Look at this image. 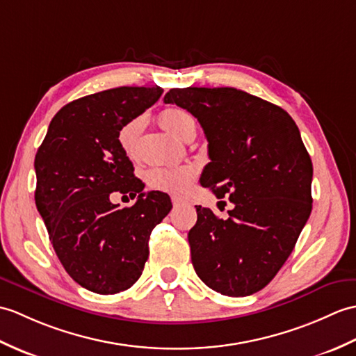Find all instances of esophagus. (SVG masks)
Returning <instances> with one entry per match:
<instances>
[{
  "label": "esophagus",
  "instance_id": "esophagus-1",
  "mask_svg": "<svg viewBox=\"0 0 356 356\" xmlns=\"http://www.w3.org/2000/svg\"><path fill=\"white\" fill-rule=\"evenodd\" d=\"M172 204H173V207H181V205H183V201L181 200H178V198H172Z\"/></svg>",
  "mask_w": 356,
  "mask_h": 356
}]
</instances>
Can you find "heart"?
<instances>
[{
    "label": "heart",
    "mask_w": 356,
    "mask_h": 356,
    "mask_svg": "<svg viewBox=\"0 0 356 356\" xmlns=\"http://www.w3.org/2000/svg\"><path fill=\"white\" fill-rule=\"evenodd\" d=\"M161 122L177 137L187 138L196 132L195 118L181 108H169L161 113ZM140 134V118H134L126 123L118 132V143L123 151L132 155ZM195 172L188 168H151L146 172V183L155 191L168 192L173 195H184L192 188Z\"/></svg>",
    "instance_id": "obj_1"
}]
</instances>
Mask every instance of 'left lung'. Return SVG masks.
I'll return each mask as SVG.
<instances>
[{
	"instance_id": "obj_1",
	"label": "left lung",
	"mask_w": 356,
	"mask_h": 356,
	"mask_svg": "<svg viewBox=\"0 0 356 356\" xmlns=\"http://www.w3.org/2000/svg\"><path fill=\"white\" fill-rule=\"evenodd\" d=\"M164 104L198 118L210 156L201 184L234 204L228 219L196 205L195 271L224 296L254 294L286 262L312 210V161L297 124L285 109L236 88H172Z\"/></svg>"
}]
</instances>
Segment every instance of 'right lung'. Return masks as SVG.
Instances as JSON below:
<instances>
[{
	"label": "right lung",
	"mask_w": 356,
	"mask_h": 356,
	"mask_svg": "<svg viewBox=\"0 0 356 356\" xmlns=\"http://www.w3.org/2000/svg\"><path fill=\"white\" fill-rule=\"evenodd\" d=\"M161 94L160 86H120L70 102L35 156V201L53 248L70 277L96 294H117L140 279L149 236L172 209L164 193L143 192L118 143L123 126ZM113 191L138 201L120 209L108 201Z\"/></svg>",
	"instance_id": "right-lung-1"
}]
</instances>
